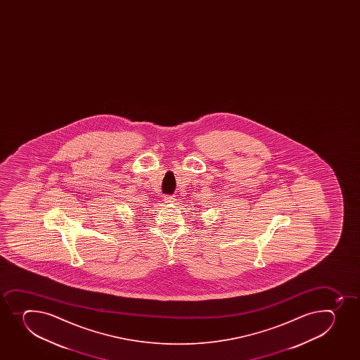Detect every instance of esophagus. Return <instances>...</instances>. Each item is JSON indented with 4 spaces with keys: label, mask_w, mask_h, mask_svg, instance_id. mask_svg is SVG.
I'll return each mask as SVG.
<instances>
[{
    "label": "esophagus",
    "mask_w": 360,
    "mask_h": 360,
    "mask_svg": "<svg viewBox=\"0 0 360 360\" xmlns=\"http://www.w3.org/2000/svg\"><path fill=\"white\" fill-rule=\"evenodd\" d=\"M165 203L167 204H174V200H176V198H174V196H167V197H165Z\"/></svg>",
    "instance_id": "34e87169"
}]
</instances>
